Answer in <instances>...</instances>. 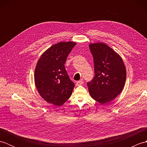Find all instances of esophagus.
I'll return each instance as SVG.
<instances>
[{
  "label": "esophagus",
  "mask_w": 147,
  "mask_h": 147,
  "mask_svg": "<svg viewBox=\"0 0 147 147\" xmlns=\"http://www.w3.org/2000/svg\"><path fill=\"white\" fill-rule=\"evenodd\" d=\"M83 84V80H80V81H78V82H76V85L77 86H80V85H82Z\"/></svg>",
  "instance_id": "1"
}]
</instances>
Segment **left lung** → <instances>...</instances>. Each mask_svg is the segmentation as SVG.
<instances>
[{
  "instance_id": "1",
  "label": "left lung",
  "mask_w": 147,
  "mask_h": 147,
  "mask_svg": "<svg viewBox=\"0 0 147 147\" xmlns=\"http://www.w3.org/2000/svg\"><path fill=\"white\" fill-rule=\"evenodd\" d=\"M95 76L87 83L92 98L101 104L111 102L123 90L126 79L125 65L121 57L103 43H91Z\"/></svg>"
}]
</instances>
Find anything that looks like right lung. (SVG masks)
<instances>
[{"instance_id": "right-lung-1", "label": "right lung", "mask_w": 147, "mask_h": 147, "mask_svg": "<svg viewBox=\"0 0 147 147\" xmlns=\"http://www.w3.org/2000/svg\"><path fill=\"white\" fill-rule=\"evenodd\" d=\"M75 42H59L41 55L35 71V83L40 96L45 101L61 106L69 98L74 83L64 66Z\"/></svg>"}]
</instances>
